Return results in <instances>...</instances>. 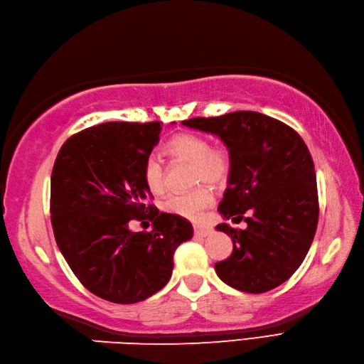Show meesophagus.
<instances>
[{
    "label": "esophagus",
    "instance_id": "34e87169",
    "mask_svg": "<svg viewBox=\"0 0 364 364\" xmlns=\"http://www.w3.org/2000/svg\"><path fill=\"white\" fill-rule=\"evenodd\" d=\"M193 232H195V237L198 238H204L212 234V229L208 226H201V225H195L193 226Z\"/></svg>",
    "mask_w": 364,
    "mask_h": 364
}]
</instances>
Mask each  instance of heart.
I'll use <instances>...</instances> for the list:
<instances>
[{"mask_svg":"<svg viewBox=\"0 0 364 364\" xmlns=\"http://www.w3.org/2000/svg\"><path fill=\"white\" fill-rule=\"evenodd\" d=\"M164 154L172 161L192 164V181H206L210 184L225 183L230 171V155L226 147L210 146L209 139L200 134H178L164 146ZM143 180L147 189L161 193L166 188V176L158 158L149 156L143 167ZM213 203V192L206 184H201L189 192L172 193L163 203V209L183 218L195 220Z\"/></svg>","mask_w":364,"mask_h":364,"instance_id":"1","label":"heart"}]
</instances>
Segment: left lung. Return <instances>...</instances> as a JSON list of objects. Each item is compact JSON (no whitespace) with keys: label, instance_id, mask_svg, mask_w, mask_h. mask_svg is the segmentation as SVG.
Masks as SVG:
<instances>
[{"label":"left lung","instance_id":"8db88e82","mask_svg":"<svg viewBox=\"0 0 364 364\" xmlns=\"http://www.w3.org/2000/svg\"><path fill=\"white\" fill-rule=\"evenodd\" d=\"M183 124L217 135L228 147L230 171L218 212L247 223L245 230L228 223L217 226L234 243L232 255L215 264L217 275L249 294L283 284L309 252L318 223L309 149L292 127L252 110L191 118Z\"/></svg>","mask_w":364,"mask_h":364}]
</instances>
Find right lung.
Segmentation results:
<instances>
[{"instance_id": "right-lung-1", "label": "right lung", "mask_w": 364, "mask_h": 364, "mask_svg": "<svg viewBox=\"0 0 364 364\" xmlns=\"http://www.w3.org/2000/svg\"><path fill=\"white\" fill-rule=\"evenodd\" d=\"M160 134V121H110L72 135L55 160V240L72 272L102 300L132 304L160 291L175 249L193 235L186 218L146 204L152 195L143 167ZM132 219H151L153 230L130 231Z\"/></svg>"}]
</instances>
